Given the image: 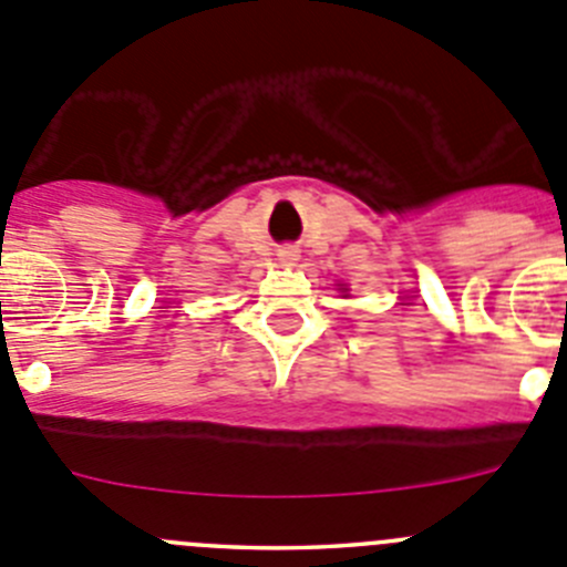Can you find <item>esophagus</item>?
Segmentation results:
<instances>
[{
	"instance_id": "esophagus-1",
	"label": "esophagus",
	"mask_w": 567,
	"mask_h": 567,
	"mask_svg": "<svg viewBox=\"0 0 567 567\" xmlns=\"http://www.w3.org/2000/svg\"><path fill=\"white\" fill-rule=\"evenodd\" d=\"M277 255H279V260H282V262H293L296 257H299V251H296L293 246H282V249H279Z\"/></svg>"
}]
</instances>
